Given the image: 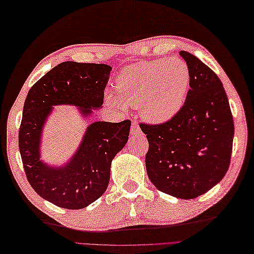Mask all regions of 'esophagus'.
Instances as JSON below:
<instances>
[{"label":"esophagus","mask_w":254,"mask_h":254,"mask_svg":"<svg viewBox=\"0 0 254 254\" xmlns=\"http://www.w3.org/2000/svg\"><path fill=\"white\" fill-rule=\"evenodd\" d=\"M130 131H131V134H139V133H141V130H140V128H139L137 122H133V121H132Z\"/></svg>","instance_id":"obj_1"}]
</instances>
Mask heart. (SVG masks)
I'll return each mask as SVG.
<instances>
[{
  "label": "heart",
  "mask_w": 254,
  "mask_h": 254,
  "mask_svg": "<svg viewBox=\"0 0 254 254\" xmlns=\"http://www.w3.org/2000/svg\"><path fill=\"white\" fill-rule=\"evenodd\" d=\"M190 84V72L180 58L140 62L124 69L116 92L107 93L108 105L138 107L147 122L159 124L174 117L183 107Z\"/></svg>",
  "instance_id": "1"
}]
</instances>
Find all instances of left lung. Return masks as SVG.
Instances as JSON below:
<instances>
[{
  "mask_svg": "<svg viewBox=\"0 0 254 254\" xmlns=\"http://www.w3.org/2000/svg\"><path fill=\"white\" fill-rule=\"evenodd\" d=\"M180 56L190 72L183 107L168 122L139 126L149 142L146 169L151 183L165 194L192 199L224 179L235 126L219 77L194 55L182 50Z\"/></svg>",
  "mask_w": 254,
  "mask_h": 254,
  "instance_id": "obj_1",
  "label": "left lung"
}]
</instances>
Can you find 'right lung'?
I'll return each mask as SVG.
<instances>
[{"label": "right lung", "instance_id": "right-lung-1", "mask_svg": "<svg viewBox=\"0 0 254 254\" xmlns=\"http://www.w3.org/2000/svg\"><path fill=\"white\" fill-rule=\"evenodd\" d=\"M111 71L103 64L62 62L36 82L25 100L18 147L26 177L36 193L61 208H84L104 194L112 161L128 141L131 122L92 123L72 158L57 168L40 160L46 120L56 105H73L82 116L93 115L102 108Z\"/></svg>", "mask_w": 254, "mask_h": 254}]
</instances>
